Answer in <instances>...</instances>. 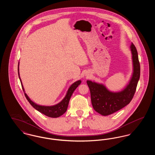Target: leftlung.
Masks as SVG:
<instances>
[{"label": "left lung", "instance_id": "8db88e82", "mask_svg": "<svg viewBox=\"0 0 155 155\" xmlns=\"http://www.w3.org/2000/svg\"><path fill=\"white\" fill-rule=\"evenodd\" d=\"M133 54V77L129 84L124 90L119 92H111L102 84L87 81L91 92V98L94 110L98 113L107 116L121 109L130 103L136 91L140 77V64L135 45L130 46Z\"/></svg>", "mask_w": 155, "mask_h": 155}]
</instances>
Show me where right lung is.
Masks as SVG:
<instances>
[{
	"instance_id": "obj_1",
	"label": "right lung",
	"mask_w": 155,
	"mask_h": 155,
	"mask_svg": "<svg viewBox=\"0 0 155 155\" xmlns=\"http://www.w3.org/2000/svg\"><path fill=\"white\" fill-rule=\"evenodd\" d=\"M18 65H19V63H18ZM18 74L19 78H20V80L21 84L22 90L24 92V89L23 88L21 81V79H20V75H19L18 66ZM81 80H79V81H76L75 82H74V84H73L68 89V90L67 92L66 95L65 96V97L62 100V101H61L58 104L54 105V106H44L38 105L36 103H34L32 101H31V100L28 97V96L27 95V94L25 92H24V95H25V97L27 98V99L28 100V101L29 102V103L31 104V106L34 108H35L36 110L39 111V112H41V113L44 114L48 117H52V118H56V117H58L60 116L63 115L66 111L70 97L72 95L73 93L74 92L75 89L78 87V85L80 84H81Z\"/></svg>"
}]
</instances>
